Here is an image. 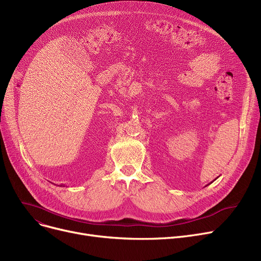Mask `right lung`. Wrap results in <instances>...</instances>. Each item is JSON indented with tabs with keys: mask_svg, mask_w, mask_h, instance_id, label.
Wrapping results in <instances>:
<instances>
[{
	"mask_svg": "<svg viewBox=\"0 0 261 261\" xmlns=\"http://www.w3.org/2000/svg\"><path fill=\"white\" fill-rule=\"evenodd\" d=\"M61 186H62V185H61Z\"/></svg>",
	"mask_w": 261,
	"mask_h": 261,
	"instance_id": "1",
	"label": "right lung"
}]
</instances>
